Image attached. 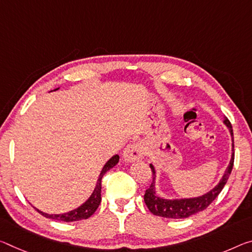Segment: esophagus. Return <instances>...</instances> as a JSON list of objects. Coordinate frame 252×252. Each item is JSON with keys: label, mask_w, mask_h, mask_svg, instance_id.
<instances>
[{"label": "esophagus", "mask_w": 252, "mask_h": 252, "mask_svg": "<svg viewBox=\"0 0 252 252\" xmlns=\"http://www.w3.org/2000/svg\"><path fill=\"white\" fill-rule=\"evenodd\" d=\"M143 154H145L143 146L139 141L131 142L130 145H127L125 148V150H123V157H125L126 161L130 162L142 159Z\"/></svg>", "instance_id": "1"}]
</instances>
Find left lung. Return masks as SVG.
Listing matches in <instances>:
<instances>
[{"label": "left lung", "instance_id": "obj_1", "mask_svg": "<svg viewBox=\"0 0 252 252\" xmlns=\"http://www.w3.org/2000/svg\"><path fill=\"white\" fill-rule=\"evenodd\" d=\"M224 123L227 126V127H229L231 135H232V139H233V130H232V126H231V122L227 119H225ZM233 162H234V145H233V153H232V158H231L230 165L227 167L224 176L222 177V181L215 186V189L209 191L207 194L203 195V196H199L196 198L175 199V201L163 199L156 195L155 187H154L155 169L153 165H150L151 171H153V175H154L153 176L154 179H153V183L150 184V186L147 189L145 193V197H143L145 198V203L147 207L154 215L166 218V219H185L195 213L201 212V211L205 210L206 207L219 196V194L221 193V190L223 189V187H224L227 179L230 177L231 171H232Z\"/></svg>", "mask_w": 252, "mask_h": 252}]
</instances>
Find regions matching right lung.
<instances>
[{
  "label": "right lung",
  "mask_w": 252,
  "mask_h": 252,
  "mask_svg": "<svg viewBox=\"0 0 252 252\" xmlns=\"http://www.w3.org/2000/svg\"><path fill=\"white\" fill-rule=\"evenodd\" d=\"M119 159H120L119 156L115 155L105 163L104 168L102 169L101 174H99L97 185H96V187H95V190L93 191V194H92V196L87 199V201L84 203L82 206H79L78 209L70 211V212L65 213V214H55V215L43 213L39 210H37V211L40 214L48 219L57 220V221H63V222H75V221H79V220H83V219H89L91 215H93V213L96 211V209L98 207L99 203H101V189H102L101 182H102L103 176H104V174L107 170H110L112 167H114L115 165H117V163L119 162Z\"/></svg>",
  "instance_id": "1"
}]
</instances>
